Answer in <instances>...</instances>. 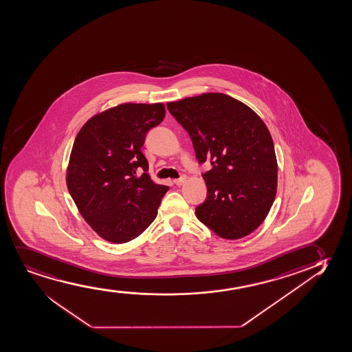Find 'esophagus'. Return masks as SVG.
Listing matches in <instances>:
<instances>
[{"mask_svg": "<svg viewBox=\"0 0 352 352\" xmlns=\"http://www.w3.org/2000/svg\"><path fill=\"white\" fill-rule=\"evenodd\" d=\"M186 182V177L184 176H182V177L176 178V179H174V183L176 184V186H182L183 183Z\"/></svg>", "mask_w": 352, "mask_h": 352, "instance_id": "34e87169", "label": "esophagus"}]
</instances>
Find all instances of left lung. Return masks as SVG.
<instances>
[{
    "mask_svg": "<svg viewBox=\"0 0 352 352\" xmlns=\"http://www.w3.org/2000/svg\"><path fill=\"white\" fill-rule=\"evenodd\" d=\"M170 114L192 139L202 174L205 202L201 223L225 239L248 236L267 218L277 189V160L272 135L246 104L221 93L166 103Z\"/></svg>",
    "mask_w": 352,
    "mask_h": 352,
    "instance_id": "1",
    "label": "left lung"
}]
</instances>
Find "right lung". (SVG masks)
<instances>
[{"label": "right lung", "mask_w": 352, "mask_h": 352, "mask_svg": "<svg viewBox=\"0 0 352 352\" xmlns=\"http://www.w3.org/2000/svg\"><path fill=\"white\" fill-rule=\"evenodd\" d=\"M164 116L163 103H124L93 116L76 135L67 189L80 215L106 241H132L156 219L169 187L146 174L142 146Z\"/></svg>", "instance_id": "1"}]
</instances>
